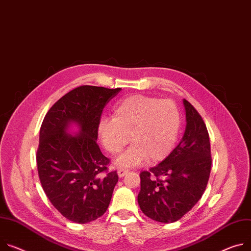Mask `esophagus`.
<instances>
[{
  "label": "esophagus",
  "mask_w": 251,
  "mask_h": 251,
  "mask_svg": "<svg viewBox=\"0 0 251 251\" xmlns=\"http://www.w3.org/2000/svg\"><path fill=\"white\" fill-rule=\"evenodd\" d=\"M128 172H129V171H128V169L120 168V169L118 170V176H119V177H123V176H125Z\"/></svg>",
  "instance_id": "esophagus-1"
}]
</instances>
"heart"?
<instances>
[{
    "mask_svg": "<svg viewBox=\"0 0 251 251\" xmlns=\"http://www.w3.org/2000/svg\"><path fill=\"white\" fill-rule=\"evenodd\" d=\"M181 116L171 100L141 94L123 98L112 110V119L100 121L98 132L108 152L119 154L130 141L133 146L118 159L119 166H135L147 158L158 162L173 150Z\"/></svg>",
    "mask_w": 251,
    "mask_h": 251,
    "instance_id": "b5f03b06",
    "label": "heart"
}]
</instances>
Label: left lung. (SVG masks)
Here are the masks:
<instances>
[{
	"label": "left lung",
	"instance_id": "8db88e82",
	"mask_svg": "<svg viewBox=\"0 0 251 251\" xmlns=\"http://www.w3.org/2000/svg\"><path fill=\"white\" fill-rule=\"evenodd\" d=\"M186 129L176 148L148 171L140 173L138 203L149 218L163 223L179 220L206 189L211 170L208 131L200 114L183 100Z\"/></svg>",
	"mask_w": 251,
	"mask_h": 251
}]
</instances>
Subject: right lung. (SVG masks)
<instances>
[{
    "instance_id": "1",
    "label": "right lung",
    "mask_w": 251,
    "mask_h": 251,
    "mask_svg": "<svg viewBox=\"0 0 251 251\" xmlns=\"http://www.w3.org/2000/svg\"><path fill=\"white\" fill-rule=\"evenodd\" d=\"M120 91L79 86L60 98L43 120L36 155L39 178L53 206L73 222L102 216L118 182L96 140L103 109ZM71 123L79 125V135L66 133Z\"/></svg>"
}]
</instances>
